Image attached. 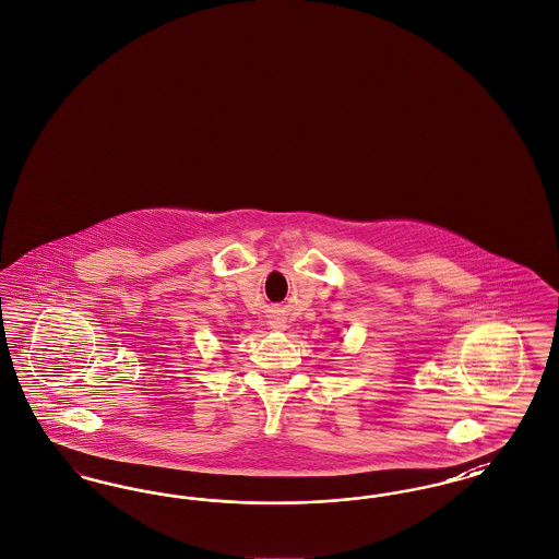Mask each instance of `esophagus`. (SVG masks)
<instances>
[{
    "label": "esophagus",
    "instance_id": "34e87169",
    "mask_svg": "<svg viewBox=\"0 0 559 559\" xmlns=\"http://www.w3.org/2000/svg\"><path fill=\"white\" fill-rule=\"evenodd\" d=\"M272 329L283 331V329H285V322H283V320H274V322H272Z\"/></svg>",
    "mask_w": 559,
    "mask_h": 559
}]
</instances>
